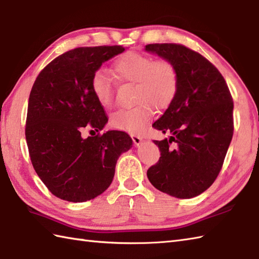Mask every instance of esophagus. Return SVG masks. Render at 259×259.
<instances>
[{"label":"esophagus","instance_id":"1","mask_svg":"<svg viewBox=\"0 0 259 259\" xmlns=\"http://www.w3.org/2000/svg\"><path fill=\"white\" fill-rule=\"evenodd\" d=\"M131 139H133L135 146H139L142 142V137L137 136V135H131Z\"/></svg>","mask_w":259,"mask_h":259}]
</instances>
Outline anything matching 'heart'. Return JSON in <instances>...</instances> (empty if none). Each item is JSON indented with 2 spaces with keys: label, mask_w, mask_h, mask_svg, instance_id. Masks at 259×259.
Listing matches in <instances>:
<instances>
[{
  "label": "heart",
  "mask_w": 259,
  "mask_h": 259,
  "mask_svg": "<svg viewBox=\"0 0 259 259\" xmlns=\"http://www.w3.org/2000/svg\"><path fill=\"white\" fill-rule=\"evenodd\" d=\"M113 70L123 81L136 82L138 103L115 111L110 119L112 128L130 134H140L155 113L153 104L163 108L172 101L178 89V72L175 64L166 59H155L148 54L130 51L114 61ZM91 90L104 108L113 104L112 80L108 73L98 70L92 75Z\"/></svg>",
  "instance_id": "b5f03b06"
}]
</instances>
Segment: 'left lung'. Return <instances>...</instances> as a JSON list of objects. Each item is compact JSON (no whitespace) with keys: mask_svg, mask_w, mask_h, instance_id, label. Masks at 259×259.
<instances>
[{"mask_svg":"<svg viewBox=\"0 0 259 259\" xmlns=\"http://www.w3.org/2000/svg\"><path fill=\"white\" fill-rule=\"evenodd\" d=\"M145 50L171 61L178 72L176 96L152 124L171 136L153 140L161 157L148 169V179L164 194L196 197L216 180L232 141V95L222 73L200 53L176 43H153Z\"/></svg>","mask_w":259,"mask_h":259,"instance_id":"left-lung-1","label":"left lung"}]
</instances>
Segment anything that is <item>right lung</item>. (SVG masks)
<instances>
[{"label": "right lung", "mask_w": 259, "mask_h": 259, "mask_svg": "<svg viewBox=\"0 0 259 259\" xmlns=\"http://www.w3.org/2000/svg\"><path fill=\"white\" fill-rule=\"evenodd\" d=\"M124 50L75 48L52 60L32 87L25 125L31 162L60 199L82 202L101 195L112 183L118 158L133 147L123 131L99 133L108 118L91 90L96 71ZM89 127L98 135L83 139L80 134Z\"/></svg>", "instance_id": "add662e5"}]
</instances>
